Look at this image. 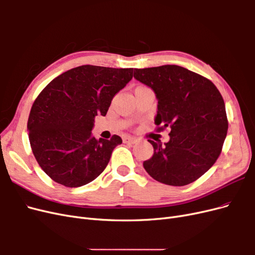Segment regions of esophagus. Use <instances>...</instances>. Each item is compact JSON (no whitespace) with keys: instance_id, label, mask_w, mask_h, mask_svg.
<instances>
[{"instance_id":"1","label":"esophagus","mask_w":255,"mask_h":255,"mask_svg":"<svg viewBox=\"0 0 255 255\" xmlns=\"http://www.w3.org/2000/svg\"><path fill=\"white\" fill-rule=\"evenodd\" d=\"M123 142H126V143H136L137 142V138H135V137H130V136H127V137H125L123 138Z\"/></svg>"}]
</instances>
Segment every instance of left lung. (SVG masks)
<instances>
[{
    "label": "left lung",
    "mask_w": 255,
    "mask_h": 255,
    "mask_svg": "<svg viewBox=\"0 0 255 255\" xmlns=\"http://www.w3.org/2000/svg\"><path fill=\"white\" fill-rule=\"evenodd\" d=\"M134 78L157 99V129L171 128L170 140H148L153 156L143 168L154 180L184 186L198 180L220 155L228 133L226 105L204 76L176 65L134 69Z\"/></svg>",
    "instance_id": "obj_1"
}]
</instances>
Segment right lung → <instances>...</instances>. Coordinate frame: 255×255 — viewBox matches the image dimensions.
Segmentation results:
<instances>
[{"mask_svg":"<svg viewBox=\"0 0 255 255\" xmlns=\"http://www.w3.org/2000/svg\"><path fill=\"white\" fill-rule=\"evenodd\" d=\"M133 78V68L84 65L60 74L37 97L27 129L42 170L66 187H80L103 172L122 139H96V116H105L115 95Z\"/></svg>","mask_w":255,"mask_h":255,"instance_id":"right-lung-1","label":"right lung"}]
</instances>
